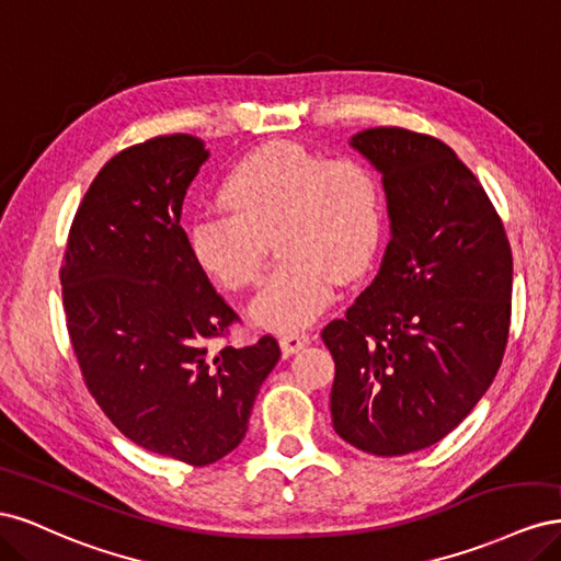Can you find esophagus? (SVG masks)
I'll return each instance as SVG.
<instances>
[{
  "mask_svg": "<svg viewBox=\"0 0 561 561\" xmlns=\"http://www.w3.org/2000/svg\"><path fill=\"white\" fill-rule=\"evenodd\" d=\"M309 334L307 332H285V334H280V348H283V353H297V351H301L304 346H309Z\"/></svg>",
  "mask_w": 561,
  "mask_h": 561,
  "instance_id": "34e87169",
  "label": "esophagus"
}]
</instances>
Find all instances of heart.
<instances>
[{"label":"heart","mask_w":561,"mask_h":561,"mask_svg":"<svg viewBox=\"0 0 561 561\" xmlns=\"http://www.w3.org/2000/svg\"><path fill=\"white\" fill-rule=\"evenodd\" d=\"M225 208L203 210L190 225L196 264L241 293L262 278L268 239L280 262L250 316L271 330H299L332 299V283L358 278L375 257L381 184L355 157L325 159L299 142H268L236 163L219 186Z\"/></svg>","instance_id":"heart-1"}]
</instances>
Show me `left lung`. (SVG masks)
<instances>
[{
	"label": "left lung",
	"instance_id": "left-lung-1",
	"mask_svg": "<svg viewBox=\"0 0 561 561\" xmlns=\"http://www.w3.org/2000/svg\"><path fill=\"white\" fill-rule=\"evenodd\" d=\"M351 147L383 175L390 241L377 278L328 322L332 426L375 456L426 449L461 423L501 367L513 252L501 217L443 140L367 128Z\"/></svg>",
	"mask_w": 561,
	"mask_h": 561
}]
</instances>
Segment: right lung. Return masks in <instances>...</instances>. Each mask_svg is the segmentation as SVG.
Here are the masks:
<instances>
[{
  "label": "right lung",
  "mask_w": 561,
  "mask_h": 561,
  "mask_svg": "<svg viewBox=\"0 0 561 561\" xmlns=\"http://www.w3.org/2000/svg\"><path fill=\"white\" fill-rule=\"evenodd\" d=\"M208 159L192 135H157L112 157L72 219L60 266L67 332L83 383L130 443L194 468L241 445L262 381L280 358L264 334L236 348L239 322L180 225Z\"/></svg>",
  "instance_id": "1"
}]
</instances>
